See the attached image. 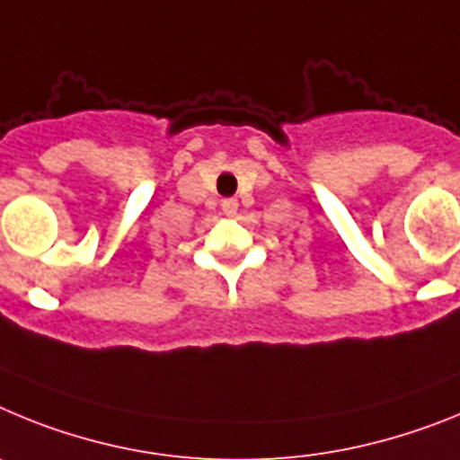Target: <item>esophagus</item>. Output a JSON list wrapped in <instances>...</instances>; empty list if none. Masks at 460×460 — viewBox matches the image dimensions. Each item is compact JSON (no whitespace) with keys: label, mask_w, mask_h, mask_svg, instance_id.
Listing matches in <instances>:
<instances>
[{"label":"esophagus","mask_w":460,"mask_h":460,"mask_svg":"<svg viewBox=\"0 0 460 460\" xmlns=\"http://www.w3.org/2000/svg\"><path fill=\"white\" fill-rule=\"evenodd\" d=\"M222 210H225V215H235L238 201H235V199H225V201H222Z\"/></svg>","instance_id":"esophagus-1"}]
</instances>
